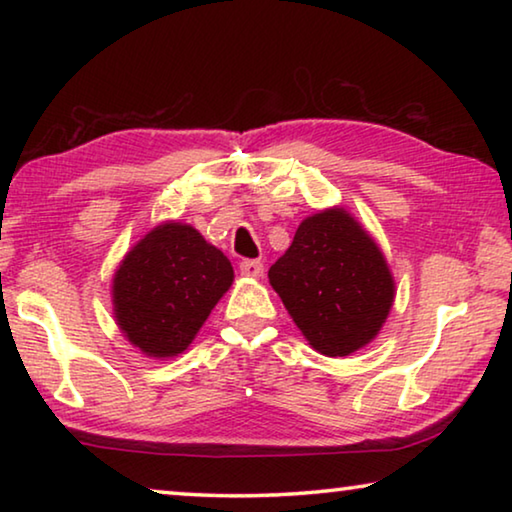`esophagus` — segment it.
<instances>
[{"mask_svg": "<svg viewBox=\"0 0 512 512\" xmlns=\"http://www.w3.org/2000/svg\"><path fill=\"white\" fill-rule=\"evenodd\" d=\"M239 271H241V275L259 277V275L264 273V264L259 262V259H241V262H239Z\"/></svg>", "mask_w": 512, "mask_h": 512, "instance_id": "obj_1", "label": "esophagus"}]
</instances>
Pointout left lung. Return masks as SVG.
I'll return each instance as SVG.
<instances>
[{"mask_svg": "<svg viewBox=\"0 0 512 512\" xmlns=\"http://www.w3.org/2000/svg\"><path fill=\"white\" fill-rule=\"evenodd\" d=\"M268 280L311 348L327 357H345L375 339L395 296L381 250L343 210L302 221Z\"/></svg>", "mask_w": 512, "mask_h": 512, "instance_id": "obj_1", "label": "left lung"}]
</instances>
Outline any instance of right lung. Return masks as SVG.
I'll list each match as a JSON object with an SVG mask.
<instances>
[{
    "mask_svg": "<svg viewBox=\"0 0 512 512\" xmlns=\"http://www.w3.org/2000/svg\"><path fill=\"white\" fill-rule=\"evenodd\" d=\"M232 266L192 225L162 223L117 268L112 302L121 332L149 357L192 343L232 284Z\"/></svg>",
    "mask_w": 512,
    "mask_h": 512,
    "instance_id": "obj_1",
    "label": "right lung"
}]
</instances>
